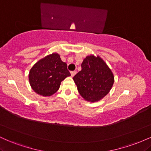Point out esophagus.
Instances as JSON below:
<instances>
[{
    "instance_id": "34e87169",
    "label": "esophagus",
    "mask_w": 151,
    "mask_h": 151,
    "mask_svg": "<svg viewBox=\"0 0 151 151\" xmlns=\"http://www.w3.org/2000/svg\"><path fill=\"white\" fill-rule=\"evenodd\" d=\"M76 73H77V71H72V72H71V76H72V77H74L76 74Z\"/></svg>"
}]
</instances>
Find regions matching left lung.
Returning a JSON list of instances; mask_svg holds the SVG:
<instances>
[{"mask_svg":"<svg viewBox=\"0 0 151 151\" xmlns=\"http://www.w3.org/2000/svg\"><path fill=\"white\" fill-rule=\"evenodd\" d=\"M79 93L86 101L96 102L110 91L114 77L111 70L100 57L87 56L81 70L73 77Z\"/></svg>","mask_w":151,"mask_h":151,"instance_id":"obj_1","label":"left lung"}]
</instances>
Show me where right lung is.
<instances>
[{"label":"right lung","mask_w":151,"mask_h":151,"mask_svg":"<svg viewBox=\"0 0 151 151\" xmlns=\"http://www.w3.org/2000/svg\"><path fill=\"white\" fill-rule=\"evenodd\" d=\"M70 75L67 64L58 53H53L35 64L29 73V81L36 93L49 96L58 91L61 81Z\"/></svg>","instance_id":"1"}]
</instances>
